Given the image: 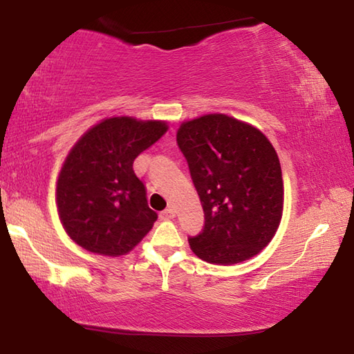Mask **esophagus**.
Listing matches in <instances>:
<instances>
[{
  "mask_svg": "<svg viewBox=\"0 0 354 354\" xmlns=\"http://www.w3.org/2000/svg\"><path fill=\"white\" fill-rule=\"evenodd\" d=\"M175 216H176L175 209H171V208L164 209V212L160 213V217H161L162 221H170V219H173V217H175Z\"/></svg>",
  "mask_w": 354,
  "mask_h": 354,
  "instance_id": "obj_1",
  "label": "esophagus"
}]
</instances>
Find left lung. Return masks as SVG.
<instances>
[{
  "label": "left lung",
  "instance_id": "left-lung-1",
  "mask_svg": "<svg viewBox=\"0 0 354 354\" xmlns=\"http://www.w3.org/2000/svg\"><path fill=\"white\" fill-rule=\"evenodd\" d=\"M178 146L189 164L205 223L192 251L216 265L254 257L278 230L283 176L275 149L257 127L225 114L184 122Z\"/></svg>",
  "mask_w": 354,
  "mask_h": 354
}]
</instances>
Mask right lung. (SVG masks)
<instances>
[{
    "label": "right lung",
    "mask_w": 354,
    "mask_h": 354,
    "mask_svg": "<svg viewBox=\"0 0 354 354\" xmlns=\"http://www.w3.org/2000/svg\"><path fill=\"white\" fill-rule=\"evenodd\" d=\"M167 129L156 120L112 117L74 145L59 173L56 202L66 234L79 246L117 257L152 230L158 214L132 165Z\"/></svg>",
    "instance_id": "obj_1"
}]
</instances>
